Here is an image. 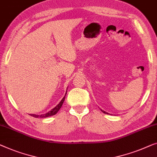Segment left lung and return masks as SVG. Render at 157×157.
I'll return each mask as SVG.
<instances>
[{"mask_svg":"<svg viewBox=\"0 0 157 157\" xmlns=\"http://www.w3.org/2000/svg\"><path fill=\"white\" fill-rule=\"evenodd\" d=\"M101 111H102V112H103V113H105V114H108V113H106V112H105V111H104V110H101Z\"/></svg>","mask_w":157,"mask_h":157,"instance_id":"8db88e82","label":"left lung"}]
</instances>
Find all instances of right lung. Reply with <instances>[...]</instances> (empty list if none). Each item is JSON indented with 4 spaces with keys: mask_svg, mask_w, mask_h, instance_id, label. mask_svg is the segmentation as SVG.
Segmentation results:
<instances>
[{
    "mask_svg": "<svg viewBox=\"0 0 157 157\" xmlns=\"http://www.w3.org/2000/svg\"><path fill=\"white\" fill-rule=\"evenodd\" d=\"M67 92H66L65 95H64V96H63V98L62 99V101H60V103H59L58 105L55 107V108H54L53 109H52V110H51L50 111H49V112L45 113V114H44V115L31 114L30 115H31V116L35 117H50V116H52V115H54L55 114H56L58 111L59 110V109L62 108V104H63V101H64V100H65V96H66V95H67Z\"/></svg>",
    "mask_w": 157,
    "mask_h": 157,
    "instance_id": "add662e5",
    "label": "right lung"
}]
</instances>
